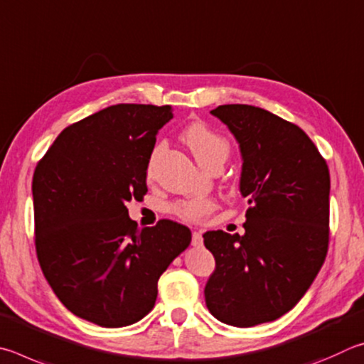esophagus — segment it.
Returning <instances> with one entry per match:
<instances>
[{"instance_id": "1", "label": "esophagus", "mask_w": 364, "mask_h": 364, "mask_svg": "<svg viewBox=\"0 0 364 364\" xmlns=\"http://www.w3.org/2000/svg\"><path fill=\"white\" fill-rule=\"evenodd\" d=\"M192 245L193 246H201L203 245L201 232H193V235H192Z\"/></svg>"}]
</instances>
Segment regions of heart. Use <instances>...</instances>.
Listing matches in <instances>:
<instances>
[{
    "label": "heart",
    "mask_w": 364,
    "mask_h": 364,
    "mask_svg": "<svg viewBox=\"0 0 364 364\" xmlns=\"http://www.w3.org/2000/svg\"><path fill=\"white\" fill-rule=\"evenodd\" d=\"M182 140L187 144L190 151L193 153L203 168L209 169L214 164H224L225 159L230 155V142L228 139L222 136L213 127H209L203 121H193L187 124L182 131ZM163 144H158L153 149L150 159H149V171H151L159 153L163 151ZM171 211L174 213L178 219L187 222H201L205 220L209 214L215 211V203L196 196V198L178 200L171 206Z\"/></svg>",
    "instance_id": "heart-1"
}]
</instances>
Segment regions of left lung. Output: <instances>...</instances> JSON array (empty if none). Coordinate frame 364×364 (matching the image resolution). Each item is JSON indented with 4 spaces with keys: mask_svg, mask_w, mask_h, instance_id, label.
I'll return each mask as SVG.
<instances>
[{
    "mask_svg": "<svg viewBox=\"0 0 364 364\" xmlns=\"http://www.w3.org/2000/svg\"><path fill=\"white\" fill-rule=\"evenodd\" d=\"M211 113L238 140L240 190L250 208L243 237L203 235L215 257L205 297L218 320L250 328L288 314L320 272L329 245V169L301 127L264 108L230 104Z\"/></svg>",
    "mask_w": 364,
    "mask_h": 364,
    "instance_id": "8db88e82",
    "label": "left lung"
}]
</instances>
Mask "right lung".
I'll list each match as a JSON object with an SVG mask.
<instances>
[{
	"mask_svg": "<svg viewBox=\"0 0 364 364\" xmlns=\"http://www.w3.org/2000/svg\"><path fill=\"white\" fill-rule=\"evenodd\" d=\"M171 107L118 104L65 127L33 174L38 262L73 315L104 328L149 314L158 279L192 232L174 220L137 230L126 203L146 195V168Z\"/></svg>",
	"mask_w": 364,
	"mask_h": 364,
	"instance_id": "right-lung-1",
	"label": "right lung"
}]
</instances>
